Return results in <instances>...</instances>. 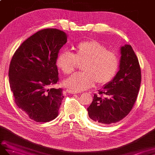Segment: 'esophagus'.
Returning a JSON list of instances; mask_svg holds the SVG:
<instances>
[{
	"label": "esophagus",
	"mask_w": 155,
	"mask_h": 155,
	"mask_svg": "<svg viewBox=\"0 0 155 155\" xmlns=\"http://www.w3.org/2000/svg\"><path fill=\"white\" fill-rule=\"evenodd\" d=\"M67 91L68 92V93L70 94H78V93H80L81 92H78V91H74V90H71V89H67Z\"/></svg>",
	"instance_id": "1"
}]
</instances>
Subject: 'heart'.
Instances as JSON below:
<instances>
[{
  "instance_id": "obj_1",
  "label": "heart",
  "mask_w": 155,
  "mask_h": 155,
  "mask_svg": "<svg viewBox=\"0 0 155 155\" xmlns=\"http://www.w3.org/2000/svg\"><path fill=\"white\" fill-rule=\"evenodd\" d=\"M78 63L83 72L74 74L64 81L66 87L81 91L94 87L97 83L104 85L109 83L117 74L119 59L113 51L97 41L81 42L74 48V54L62 51L58 55L57 65L63 73L73 72Z\"/></svg>"
}]
</instances>
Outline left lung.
<instances>
[{"mask_svg":"<svg viewBox=\"0 0 155 155\" xmlns=\"http://www.w3.org/2000/svg\"><path fill=\"white\" fill-rule=\"evenodd\" d=\"M119 71L109 83L95 94L87 110L92 120L102 124L115 123L130 113L137 100L141 83L139 60L133 48L124 45L120 48Z\"/></svg>","mask_w":155,"mask_h":155,"instance_id":"1","label":"left lung"}]
</instances>
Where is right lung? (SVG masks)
<instances>
[{
	"label": "right lung",
	"mask_w": 155,
	"mask_h": 155,
	"mask_svg": "<svg viewBox=\"0 0 155 155\" xmlns=\"http://www.w3.org/2000/svg\"><path fill=\"white\" fill-rule=\"evenodd\" d=\"M67 35L56 28L41 30L16 51L10 64L9 83L15 104L31 119L57 118L64 98L61 88H48L58 81L57 58Z\"/></svg>",
	"instance_id": "add662e5"
}]
</instances>
